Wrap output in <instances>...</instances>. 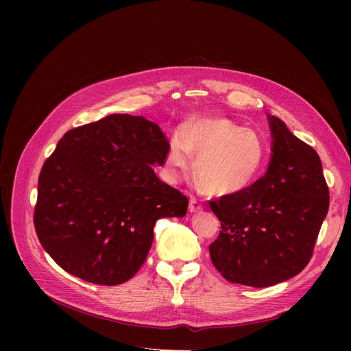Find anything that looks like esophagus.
Returning <instances> with one entry per match:
<instances>
[{
  "label": "esophagus",
  "mask_w": 351,
  "mask_h": 351,
  "mask_svg": "<svg viewBox=\"0 0 351 351\" xmlns=\"http://www.w3.org/2000/svg\"><path fill=\"white\" fill-rule=\"evenodd\" d=\"M202 209H204V206H202V204L200 202L196 199V197H191V200H189V210L192 212V213H195V212H200Z\"/></svg>",
  "instance_id": "1"
}]
</instances>
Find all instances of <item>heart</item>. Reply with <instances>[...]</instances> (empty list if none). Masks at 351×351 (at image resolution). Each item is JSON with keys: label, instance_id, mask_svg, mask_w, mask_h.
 Returning a JSON list of instances; mask_svg holds the SVG:
<instances>
[{"label": "heart", "instance_id": "1", "mask_svg": "<svg viewBox=\"0 0 351 351\" xmlns=\"http://www.w3.org/2000/svg\"><path fill=\"white\" fill-rule=\"evenodd\" d=\"M197 158L195 175L213 195H234L246 191L259 178L266 163L263 138L225 118L196 119L169 139L165 168L178 180Z\"/></svg>", "mask_w": 351, "mask_h": 351}]
</instances>
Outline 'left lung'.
<instances>
[{"instance_id":"left-lung-1","label":"left lung","mask_w":351,"mask_h":351,"mask_svg":"<svg viewBox=\"0 0 351 351\" xmlns=\"http://www.w3.org/2000/svg\"><path fill=\"white\" fill-rule=\"evenodd\" d=\"M271 156L246 191L210 200L220 220L209 246L213 266L232 283L269 287L310 262L328 210V188L317 152L278 117L267 115Z\"/></svg>"}]
</instances>
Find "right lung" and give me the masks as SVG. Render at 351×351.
I'll list each match as a JSON object with an SVG mask.
<instances>
[{
	"mask_svg": "<svg viewBox=\"0 0 351 351\" xmlns=\"http://www.w3.org/2000/svg\"><path fill=\"white\" fill-rule=\"evenodd\" d=\"M168 139L143 117L112 114L73 128L45 160L34 226L53 262L102 286L143 265L158 219L183 217L188 197L163 183Z\"/></svg>",
	"mask_w": 351,
	"mask_h": 351,
	"instance_id": "obj_1",
	"label": "right lung"
}]
</instances>
